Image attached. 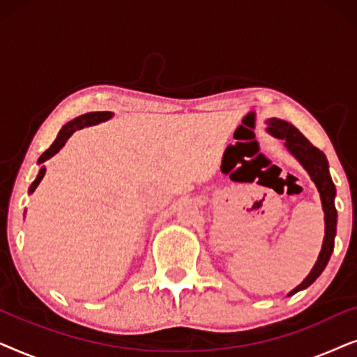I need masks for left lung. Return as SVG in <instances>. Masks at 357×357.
I'll return each mask as SVG.
<instances>
[{"label": "left lung", "instance_id": "obj_1", "mask_svg": "<svg viewBox=\"0 0 357 357\" xmlns=\"http://www.w3.org/2000/svg\"><path fill=\"white\" fill-rule=\"evenodd\" d=\"M266 131L271 136H275L278 139H282L284 148L299 160V164L305 169V172L310 175L312 182L315 183L317 190L320 193L321 199V208L325 213V237L324 243H321V250L319 253L314 268H312L309 275L299 286H296L287 296H294L296 292L302 289H307L317 278L321 275V271L325 270V266L328 265V260L333 253L335 247V237H336V222H338V213L335 208V197H336V188L333 180L330 177L328 170V160H326L325 154L320 149H317L314 144H310V141L296 128L294 125L287 123L284 120L280 119H268L266 121Z\"/></svg>", "mask_w": 357, "mask_h": 357}]
</instances>
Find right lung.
Here are the masks:
<instances>
[{"label":"right lung","mask_w":357,"mask_h":357,"mask_svg":"<svg viewBox=\"0 0 357 357\" xmlns=\"http://www.w3.org/2000/svg\"><path fill=\"white\" fill-rule=\"evenodd\" d=\"M112 116H114L112 112H89V114L79 115V116H76L75 120L68 121V123L60 130V133H58L56 139L53 141V144L50 146V148H48L45 153L40 155V158H38L37 164L40 165V170H38L36 180H33V182L31 183V187H29V195L36 192L38 183L42 182L43 175H45V165H43V162H45V160H48L50 158H53V155H55L58 151H60L63 146L66 144V141L70 139V136L75 133L76 130L86 128V126H92V125H99V123H102V121L110 120Z\"/></svg>","instance_id":"right-lung-1"}]
</instances>
